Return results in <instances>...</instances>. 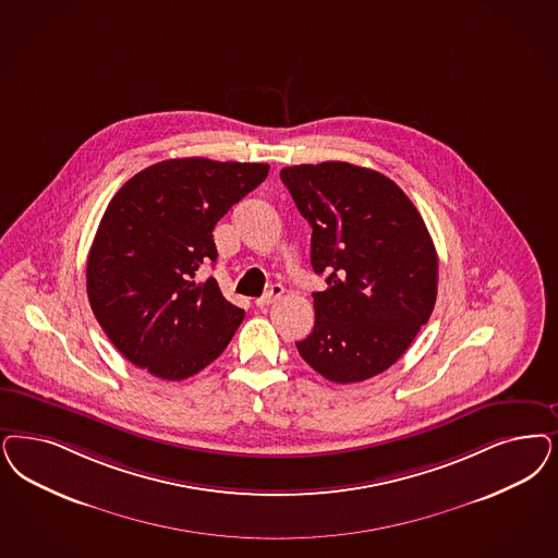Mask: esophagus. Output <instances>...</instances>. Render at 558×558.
Segmentation results:
<instances>
[{
  "label": "esophagus",
  "mask_w": 558,
  "mask_h": 558,
  "mask_svg": "<svg viewBox=\"0 0 558 558\" xmlns=\"http://www.w3.org/2000/svg\"><path fill=\"white\" fill-rule=\"evenodd\" d=\"M282 292H284V287H282V284H274V287H271V289H269L262 299H257V301H255V307L268 308L271 303H276V301L282 296Z\"/></svg>",
  "instance_id": "esophagus-1"
}]
</instances>
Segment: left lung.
Listing matches in <instances>:
<instances>
[{"label": "left lung", "instance_id": "1", "mask_svg": "<svg viewBox=\"0 0 558 558\" xmlns=\"http://www.w3.org/2000/svg\"><path fill=\"white\" fill-rule=\"evenodd\" d=\"M282 183L311 234L315 326L299 354L333 384H359L393 365L437 301L439 259L416 206L385 174L350 162L296 165Z\"/></svg>", "mask_w": 558, "mask_h": 558}]
</instances>
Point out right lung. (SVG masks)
Here are the masks:
<instances>
[{
  "label": "right lung",
  "mask_w": 558,
  "mask_h": 558,
  "mask_svg": "<svg viewBox=\"0 0 558 558\" xmlns=\"http://www.w3.org/2000/svg\"><path fill=\"white\" fill-rule=\"evenodd\" d=\"M262 162L162 160L134 174L109 202L88 253L86 290L113 347L154 377L181 381L216 361L245 311L208 278L211 231L266 177Z\"/></svg>",
  "instance_id": "right-lung-1"
}]
</instances>
